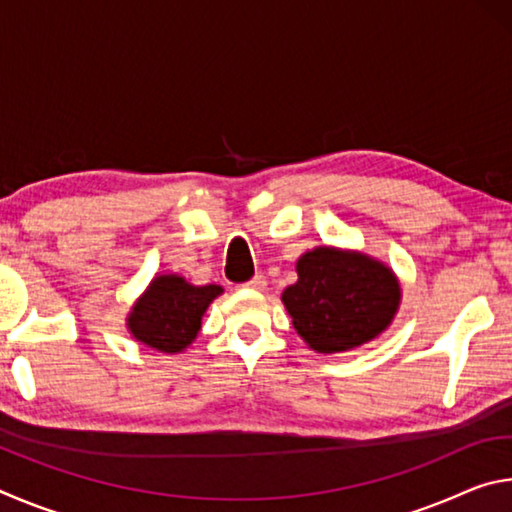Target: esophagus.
<instances>
[{
  "instance_id": "34e87169",
  "label": "esophagus",
  "mask_w": 512,
  "mask_h": 512,
  "mask_svg": "<svg viewBox=\"0 0 512 512\" xmlns=\"http://www.w3.org/2000/svg\"><path fill=\"white\" fill-rule=\"evenodd\" d=\"M246 289H253V291H264L266 289V277L259 273V275H255L253 280H248L246 284H244Z\"/></svg>"
}]
</instances>
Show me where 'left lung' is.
Masks as SVG:
<instances>
[{"mask_svg":"<svg viewBox=\"0 0 512 512\" xmlns=\"http://www.w3.org/2000/svg\"><path fill=\"white\" fill-rule=\"evenodd\" d=\"M400 296L391 268L368 255L323 246L298 259V282L282 293V302L309 348L332 354L384 332Z\"/></svg>","mask_w":512,"mask_h":512,"instance_id":"1","label":"left lung"}]
</instances>
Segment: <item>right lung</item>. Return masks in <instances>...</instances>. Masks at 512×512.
<instances>
[{"label": "right lung", "mask_w": 512, "mask_h": 512, "mask_svg": "<svg viewBox=\"0 0 512 512\" xmlns=\"http://www.w3.org/2000/svg\"><path fill=\"white\" fill-rule=\"evenodd\" d=\"M223 289L192 287L178 275H160L137 302L128 327L137 341L160 352H180L196 339L201 318Z\"/></svg>", "instance_id": "obj_1"}]
</instances>
